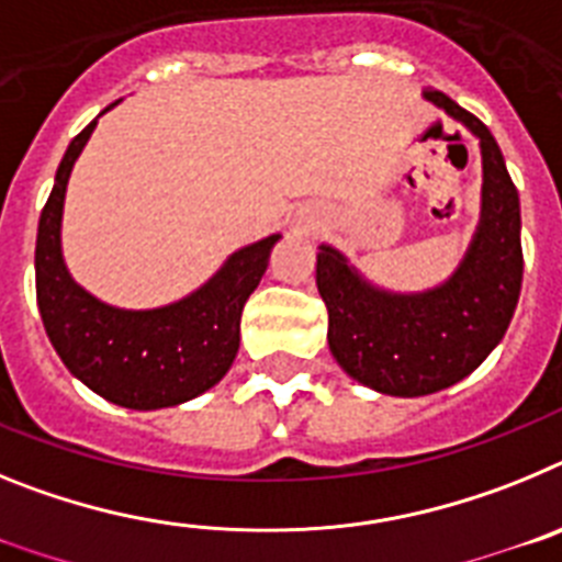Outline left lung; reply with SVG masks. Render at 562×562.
I'll list each match as a JSON object with an SVG mask.
<instances>
[{
    "label": "left lung",
    "instance_id": "obj_1",
    "mask_svg": "<svg viewBox=\"0 0 562 562\" xmlns=\"http://www.w3.org/2000/svg\"><path fill=\"white\" fill-rule=\"evenodd\" d=\"M430 103L479 137L481 220L459 270L425 292L374 286L329 245L317 247V292L329 310V349L357 382L391 396H425L475 371L504 337L524 281L520 202L490 128L439 89Z\"/></svg>",
    "mask_w": 562,
    "mask_h": 562
}]
</instances>
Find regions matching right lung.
Wrapping results in <instances>:
<instances>
[{
	"mask_svg": "<svg viewBox=\"0 0 562 562\" xmlns=\"http://www.w3.org/2000/svg\"><path fill=\"white\" fill-rule=\"evenodd\" d=\"M95 123L69 143L38 220V312L53 349L87 389L121 408H171L205 394L227 374L238 351L241 310L281 236L272 233L241 247L207 284L168 306L117 310L98 301L72 281L61 256L64 193Z\"/></svg>",
	"mask_w": 562,
	"mask_h": 562,
	"instance_id": "add662e5",
	"label": "right lung"
}]
</instances>
